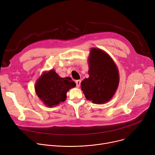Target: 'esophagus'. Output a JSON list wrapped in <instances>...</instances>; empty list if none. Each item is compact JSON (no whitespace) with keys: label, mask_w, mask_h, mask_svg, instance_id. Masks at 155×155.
<instances>
[{"label":"esophagus","mask_w":155,"mask_h":155,"mask_svg":"<svg viewBox=\"0 0 155 155\" xmlns=\"http://www.w3.org/2000/svg\"><path fill=\"white\" fill-rule=\"evenodd\" d=\"M75 83H76V84H77V87H79L80 86V84H81V80H76V81H75Z\"/></svg>","instance_id":"34e87169"}]
</instances>
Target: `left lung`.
<instances>
[{"mask_svg":"<svg viewBox=\"0 0 155 155\" xmlns=\"http://www.w3.org/2000/svg\"><path fill=\"white\" fill-rule=\"evenodd\" d=\"M89 77L81 83V89L87 100L102 104L111 100L120 82L118 68L110 55L96 48L90 50L88 57Z\"/></svg>","mask_w":155,"mask_h":155,"instance_id":"1","label":"left lung"}]
</instances>
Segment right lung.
<instances>
[{
	"instance_id": "obj_1",
	"label": "right lung",
	"mask_w": 155,
	"mask_h": 155,
	"mask_svg": "<svg viewBox=\"0 0 155 155\" xmlns=\"http://www.w3.org/2000/svg\"><path fill=\"white\" fill-rule=\"evenodd\" d=\"M76 84L71 77L61 78L51 69L43 72L35 84L36 94L43 103L48 107H53L64 102L66 93L75 87Z\"/></svg>"
}]
</instances>
